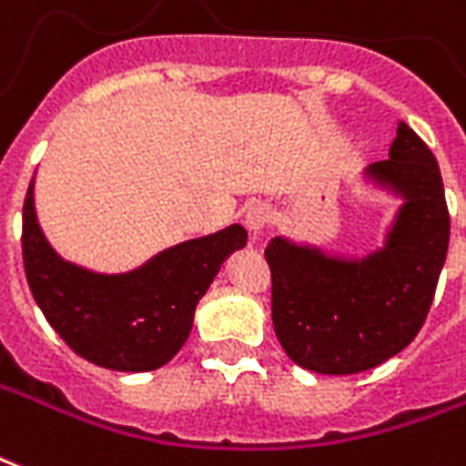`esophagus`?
I'll list each match as a JSON object with an SVG mask.
<instances>
[{
	"label": "esophagus",
	"mask_w": 466,
	"mask_h": 466,
	"mask_svg": "<svg viewBox=\"0 0 466 466\" xmlns=\"http://www.w3.org/2000/svg\"><path fill=\"white\" fill-rule=\"evenodd\" d=\"M274 219V209L267 202H254L247 207V215H244V224L249 232H261L268 222Z\"/></svg>",
	"instance_id": "1"
}]
</instances>
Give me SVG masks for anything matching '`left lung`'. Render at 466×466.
Instances as JSON below:
<instances>
[{"instance_id":"obj_1","label":"left lung","mask_w":466,"mask_h":466,"mask_svg":"<svg viewBox=\"0 0 466 466\" xmlns=\"http://www.w3.org/2000/svg\"><path fill=\"white\" fill-rule=\"evenodd\" d=\"M370 175L405 195L385 249L339 261L281 237L267 247L271 320L286 356L306 370L353 375L388 360L422 329L450 244V212L432 150L400 123L390 157Z\"/></svg>"}]
</instances>
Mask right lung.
<instances>
[{
  "label": "right lung",
  "mask_w": 466,
  "mask_h": 466,
  "mask_svg": "<svg viewBox=\"0 0 466 466\" xmlns=\"http://www.w3.org/2000/svg\"><path fill=\"white\" fill-rule=\"evenodd\" d=\"M247 244V229L177 244L123 277H101L68 264L51 249L34 215L29 185L22 217L24 271L51 329L88 363L110 370H155L187 340L199 299L222 261Z\"/></svg>",
  "instance_id": "right-lung-1"
}]
</instances>
